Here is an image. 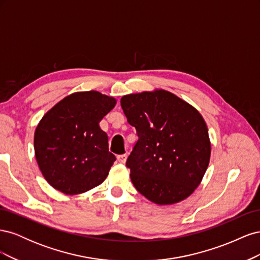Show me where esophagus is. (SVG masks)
I'll return each instance as SVG.
<instances>
[{"mask_svg":"<svg viewBox=\"0 0 260 260\" xmlns=\"http://www.w3.org/2000/svg\"><path fill=\"white\" fill-rule=\"evenodd\" d=\"M128 158V155L127 154H122V155H118L117 156V160L119 161L120 164H124L125 160Z\"/></svg>","mask_w":260,"mask_h":260,"instance_id":"obj_1","label":"esophagus"}]
</instances>
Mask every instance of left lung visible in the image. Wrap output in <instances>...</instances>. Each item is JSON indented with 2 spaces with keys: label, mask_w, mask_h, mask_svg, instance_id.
<instances>
[{
  "label": "left lung",
  "mask_w": 260,
  "mask_h": 260,
  "mask_svg": "<svg viewBox=\"0 0 260 260\" xmlns=\"http://www.w3.org/2000/svg\"><path fill=\"white\" fill-rule=\"evenodd\" d=\"M120 104L139 137L125 164L133 185L157 205L188 198L205 175L211 152L198 109L165 90L128 94Z\"/></svg>",
  "instance_id": "1"
}]
</instances>
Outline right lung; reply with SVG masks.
I'll use <instances>...</instances> for the list:
<instances>
[{
    "mask_svg": "<svg viewBox=\"0 0 260 260\" xmlns=\"http://www.w3.org/2000/svg\"><path fill=\"white\" fill-rule=\"evenodd\" d=\"M116 102L98 91L76 92L42 117L35 132V154L55 190L81 194L106 179L116 157L108 151V137L100 121Z\"/></svg>",
    "mask_w": 260,
    "mask_h": 260,
    "instance_id": "add662e5",
    "label": "right lung"
}]
</instances>
